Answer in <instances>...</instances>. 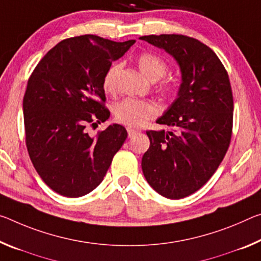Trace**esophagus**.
<instances>
[{
    "mask_svg": "<svg viewBox=\"0 0 261 261\" xmlns=\"http://www.w3.org/2000/svg\"><path fill=\"white\" fill-rule=\"evenodd\" d=\"M126 131H127V135H129V137H132L136 132H138V130L136 129H132V127H126Z\"/></svg>",
    "mask_w": 261,
    "mask_h": 261,
    "instance_id": "esophagus-1",
    "label": "esophagus"
}]
</instances>
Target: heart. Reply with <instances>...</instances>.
Here are the masks:
<instances>
[{"instance_id":"obj_1","label":"heart","mask_w":261,"mask_h":261,"mask_svg":"<svg viewBox=\"0 0 261 261\" xmlns=\"http://www.w3.org/2000/svg\"><path fill=\"white\" fill-rule=\"evenodd\" d=\"M138 68L144 75L152 81H156L167 73L168 66L163 58L154 53L144 52L136 58ZM119 71L118 65H113L108 68L103 76L102 86L105 92L110 93L115 88V81ZM160 89L164 93H171L175 89V84L171 80H164L160 84ZM158 114V108L148 101L138 100V98L127 97L114 106L115 119L119 123L130 126H140L147 119Z\"/></svg>"}]
</instances>
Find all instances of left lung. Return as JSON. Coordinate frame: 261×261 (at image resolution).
<instances>
[{
  "mask_svg": "<svg viewBox=\"0 0 261 261\" xmlns=\"http://www.w3.org/2000/svg\"><path fill=\"white\" fill-rule=\"evenodd\" d=\"M179 64L175 101L156 119L172 131H146L150 147L142 169L164 197L179 200L206 184L220 166L232 135L233 97L229 75L212 48L184 35L143 36Z\"/></svg>",
  "mask_w": 261,
  "mask_h": 261,
  "instance_id": "8db88e82",
  "label": "left lung"
}]
</instances>
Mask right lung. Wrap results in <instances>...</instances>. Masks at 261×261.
I'll use <instances>...</instances> for the list:
<instances>
[{
    "label": "right lung",
    "instance_id": "obj_1",
    "mask_svg": "<svg viewBox=\"0 0 261 261\" xmlns=\"http://www.w3.org/2000/svg\"><path fill=\"white\" fill-rule=\"evenodd\" d=\"M135 43L94 35L64 39L29 77L23 98L28 152L44 182L60 195L80 197L96 188L125 142L119 124L95 137L86 126L109 118L103 76Z\"/></svg>",
    "mask_w": 261,
    "mask_h": 261
}]
</instances>
